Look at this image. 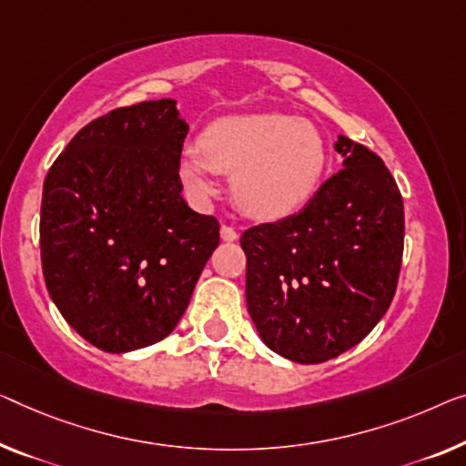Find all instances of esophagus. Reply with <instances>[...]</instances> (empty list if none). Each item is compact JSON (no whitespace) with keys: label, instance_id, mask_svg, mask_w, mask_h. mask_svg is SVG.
Instances as JSON below:
<instances>
[{"label":"esophagus","instance_id":"obj_1","mask_svg":"<svg viewBox=\"0 0 466 466\" xmlns=\"http://www.w3.org/2000/svg\"><path fill=\"white\" fill-rule=\"evenodd\" d=\"M221 238H224L226 242H234L236 238H238V230H236L234 226L224 224L221 226Z\"/></svg>","mask_w":466,"mask_h":466}]
</instances>
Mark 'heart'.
I'll return each instance as SVG.
<instances>
[{
  "instance_id": "obj_1",
  "label": "heart",
  "mask_w": 466,
  "mask_h": 466,
  "mask_svg": "<svg viewBox=\"0 0 466 466\" xmlns=\"http://www.w3.org/2000/svg\"><path fill=\"white\" fill-rule=\"evenodd\" d=\"M326 161L314 125L289 115H247L213 123L200 148L179 157V176L197 198L213 194V171L232 176L236 205L253 218L293 213L314 194Z\"/></svg>"
}]
</instances>
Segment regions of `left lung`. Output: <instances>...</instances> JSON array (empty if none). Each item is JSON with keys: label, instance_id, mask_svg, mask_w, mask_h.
I'll return each mask as SVG.
<instances>
[{"label": "left lung", "instance_id": "1", "mask_svg": "<svg viewBox=\"0 0 466 466\" xmlns=\"http://www.w3.org/2000/svg\"><path fill=\"white\" fill-rule=\"evenodd\" d=\"M335 150L343 169L299 213L240 236L257 332L299 364L362 341L393 301L404 255V200L383 158L343 136Z\"/></svg>", "mask_w": 466, "mask_h": 466}]
</instances>
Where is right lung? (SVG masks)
Returning a JSON list of instances; mask_svg holds the SVG:
<instances>
[{
  "label": "right lung",
  "mask_w": 466,
  "mask_h": 466,
  "mask_svg": "<svg viewBox=\"0 0 466 466\" xmlns=\"http://www.w3.org/2000/svg\"><path fill=\"white\" fill-rule=\"evenodd\" d=\"M188 125L152 100L87 123L44 182L41 268L56 308L108 353L158 343L188 308L219 221L182 198Z\"/></svg>",
  "instance_id": "add662e5"
}]
</instances>
